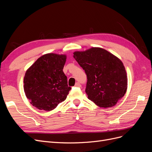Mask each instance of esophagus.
<instances>
[{"mask_svg":"<svg viewBox=\"0 0 152 152\" xmlns=\"http://www.w3.org/2000/svg\"><path fill=\"white\" fill-rule=\"evenodd\" d=\"M75 87H81V84L79 83V82H77V83L75 84Z\"/></svg>","mask_w":152,"mask_h":152,"instance_id":"34e87169","label":"esophagus"}]
</instances>
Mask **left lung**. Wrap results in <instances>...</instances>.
<instances>
[{"label": "left lung", "mask_w": 152, "mask_h": 152, "mask_svg": "<svg viewBox=\"0 0 152 152\" xmlns=\"http://www.w3.org/2000/svg\"><path fill=\"white\" fill-rule=\"evenodd\" d=\"M73 58L85 71L86 93L96 104L104 108L113 107L126 94L127 73L118 58L99 48L75 52Z\"/></svg>", "instance_id": "obj_1"}]
</instances>
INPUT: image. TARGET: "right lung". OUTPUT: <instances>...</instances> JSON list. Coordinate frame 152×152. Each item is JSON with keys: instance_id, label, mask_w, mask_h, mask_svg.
Segmentation results:
<instances>
[{"instance_id": "1", "label": "right lung", "mask_w": 152, "mask_h": 152, "mask_svg": "<svg viewBox=\"0 0 152 152\" xmlns=\"http://www.w3.org/2000/svg\"><path fill=\"white\" fill-rule=\"evenodd\" d=\"M66 59L65 55L44 54L26 70L24 91L37 108L50 111L66 99L72 89L63 71Z\"/></svg>"}]
</instances>
